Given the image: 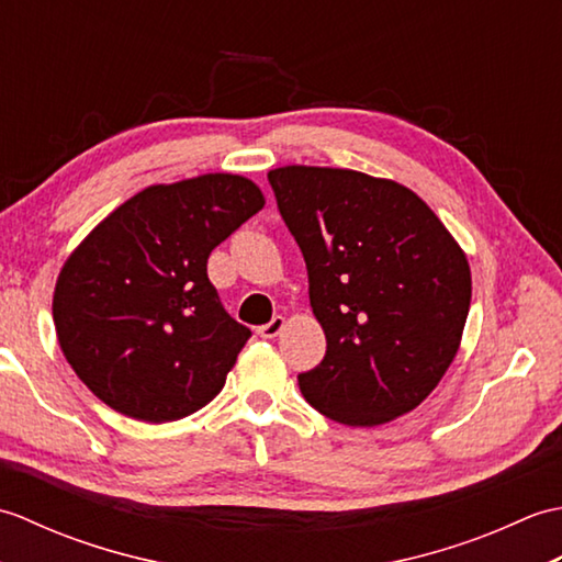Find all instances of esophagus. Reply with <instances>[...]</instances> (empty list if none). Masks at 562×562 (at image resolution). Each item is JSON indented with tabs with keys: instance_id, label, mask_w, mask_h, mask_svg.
<instances>
[{
	"instance_id": "obj_1",
	"label": "esophagus",
	"mask_w": 562,
	"mask_h": 562,
	"mask_svg": "<svg viewBox=\"0 0 562 562\" xmlns=\"http://www.w3.org/2000/svg\"><path fill=\"white\" fill-rule=\"evenodd\" d=\"M284 326H288V321H284V316H272L270 324L258 328V336L260 338H278L280 333L284 330Z\"/></svg>"
}]
</instances>
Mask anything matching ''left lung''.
<instances>
[{
	"instance_id": "8db88e82",
	"label": "left lung",
	"mask_w": 562,
	"mask_h": 562,
	"mask_svg": "<svg viewBox=\"0 0 562 562\" xmlns=\"http://www.w3.org/2000/svg\"><path fill=\"white\" fill-rule=\"evenodd\" d=\"M308 270L326 357L304 398L350 427L417 408L459 352L471 306L463 248L427 202L391 178L330 166L268 173Z\"/></svg>"
}]
</instances>
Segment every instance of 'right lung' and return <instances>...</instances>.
<instances>
[{
  "mask_svg": "<svg viewBox=\"0 0 562 562\" xmlns=\"http://www.w3.org/2000/svg\"><path fill=\"white\" fill-rule=\"evenodd\" d=\"M262 205L238 173L149 186L71 250L53 321L93 396L145 423L181 420L217 396L250 330L224 312L207 258Z\"/></svg>",
  "mask_w": 562,
  "mask_h": 562,
  "instance_id": "right-lung-1",
  "label": "right lung"
}]
</instances>
